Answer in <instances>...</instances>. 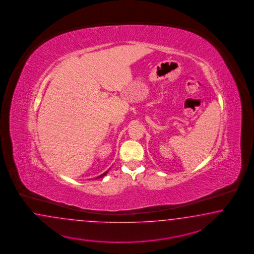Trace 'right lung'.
<instances>
[{"label":"right lung","mask_w":254,"mask_h":254,"mask_svg":"<svg viewBox=\"0 0 254 254\" xmlns=\"http://www.w3.org/2000/svg\"><path fill=\"white\" fill-rule=\"evenodd\" d=\"M108 171H109V169H108L107 171H105V172H104V173H103V174H101V175H100V176H99V177L96 178V179H100V178L104 177V176H105V175H106V174H107Z\"/></svg>","instance_id":"obj_1"}]
</instances>
